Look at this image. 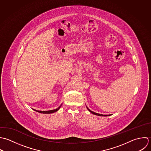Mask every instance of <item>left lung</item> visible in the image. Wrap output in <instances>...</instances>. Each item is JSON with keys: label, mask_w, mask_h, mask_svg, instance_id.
<instances>
[{"label": "left lung", "mask_w": 151, "mask_h": 151, "mask_svg": "<svg viewBox=\"0 0 151 151\" xmlns=\"http://www.w3.org/2000/svg\"><path fill=\"white\" fill-rule=\"evenodd\" d=\"M87 109H88V110L91 112V113H92V114H94V115H97V116H111L110 114V115H103V114H99V113H94V112H93V111H91L90 109H89L88 107H87Z\"/></svg>", "instance_id": "obj_1"}]
</instances>
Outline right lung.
Wrapping results in <instances>:
<instances>
[{
  "mask_svg": "<svg viewBox=\"0 0 151 151\" xmlns=\"http://www.w3.org/2000/svg\"><path fill=\"white\" fill-rule=\"evenodd\" d=\"M60 106H61V105H60V106L58 108H57V109H54V110H48V111H39V110H34V109H33V110H34V111H36L38 112V113H43V114H51V113H55V112L57 111L60 109Z\"/></svg>",
  "mask_w": 151,
  "mask_h": 151,
  "instance_id": "add662e5",
  "label": "right lung"
}]
</instances>
